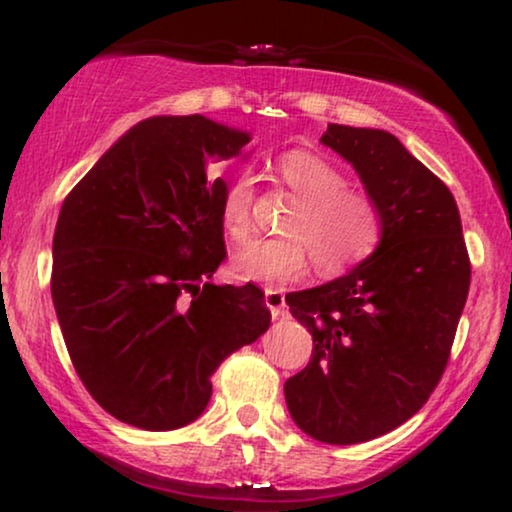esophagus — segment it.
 <instances>
[{
    "label": "esophagus",
    "instance_id": "1",
    "mask_svg": "<svg viewBox=\"0 0 512 512\" xmlns=\"http://www.w3.org/2000/svg\"><path fill=\"white\" fill-rule=\"evenodd\" d=\"M265 305H268V310L272 312V317L275 319H279V317H284V307H286V303H284V293L282 291H277V289H265Z\"/></svg>",
    "mask_w": 512,
    "mask_h": 512
}]
</instances>
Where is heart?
<instances>
[{
	"label": "heart",
	"instance_id": "obj_1",
	"mask_svg": "<svg viewBox=\"0 0 512 512\" xmlns=\"http://www.w3.org/2000/svg\"><path fill=\"white\" fill-rule=\"evenodd\" d=\"M277 174L298 205L284 221V237L256 240L233 258L237 277L270 286L300 279L310 258L321 277L352 272L380 251L387 237V212L368 188L347 186L331 160L296 149L277 160ZM221 226L233 242H244L254 226V184L247 174L230 181L221 198Z\"/></svg>",
	"mask_w": 512,
	"mask_h": 512
}]
</instances>
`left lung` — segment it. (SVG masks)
<instances>
[{
  "instance_id": "obj_1",
  "label": "left lung",
  "mask_w": 512,
  "mask_h": 512,
  "mask_svg": "<svg viewBox=\"0 0 512 512\" xmlns=\"http://www.w3.org/2000/svg\"><path fill=\"white\" fill-rule=\"evenodd\" d=\"M321 142L354 165L387 212L380 251L349 275L286 296L312 359L284 384L300 429L366 443L422 410L450 361L471 258L450 188L384 130L328 125Z\"/></svg>"
}]
</instances>
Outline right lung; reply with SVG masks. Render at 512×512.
<instances>
[{"label":"right lung","mask_w":512,"mask_h":512,"mask_svg":"<svg viewBox=\"0 0 512 512\" xmlns=\"http://www.w3.org/2000/svg\"><path fill=\"white\" fill-rule=\"evenodd\" d=\"M249 142L205 116L139 123L62 202L53 305L69 359L97 405L172 431L202 415L212 375L270 326L256 284L209 282L226 261V181L207 165Z\"/></svg>","instance_id":"right-lung-1"}]
</instances>
